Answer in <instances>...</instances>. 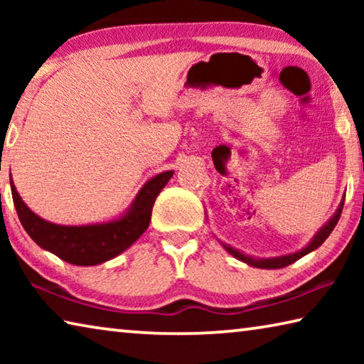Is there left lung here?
I'll return each instance as SVG.
<instances>
[{"label":"left lung","instance_id":"1","mask_svg":"<svg viewBox=\"0 0 364 364\" xmlns=\"http://www.w3.org/2000/svg\"><path fill=\"white\" fill-rule=\"evenodd\" d=\"M342 208H343V200L341 202V205H338V208L336 210V213L332 215V218L326 223L321 230H319L315 237L311 239V242L306 245V247H304L299 252H295V254H289V255H282V257H273V258H254L250 255H244L242 252H239L236 249H232L231 245H226L223 244V247L230 252V254L237 258V260H241L244 263L250 264V267H255V268H263V269H278V268H284L287 267V264H291L294 262H297L299 258L305 257L306 254H310V252H313L315 249H318L319 245H321L326 239L329 237V234L332 232V230H334L338 218H341V213H342Z\"/></svg>","mask_w":364,"mask_h":364}]
</instances>
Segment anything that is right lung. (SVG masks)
Segmentation results:
<instances>
[{
	"label": "right lung",
	"instance_id": "1",
	"mask_svg": "<svg viewBox=\"0 0 364 364\" xmlns=\"http://www.w3.org/2000/svg\"><path fill=\"white\" fill-rule=\"evenodd\" d=\"M171 176L173 171L168 170L151 178L120 218L83 226L56 225L43 220L26 205L12 180L11 191L23 230L41 249L51 252L67 263L93 267L122 254L147 230L154 202Z\"/></svg>",
	"mask_w": 364,
	"mask_h": 364
}]
</instances>
